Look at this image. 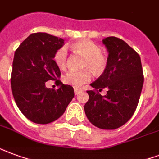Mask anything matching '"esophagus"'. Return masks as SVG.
I'll return each instance as SVG.
<instances>
[{"instance_id":"1","label":"esophagus","mask_w":159,"mask_h":159,"mask_svg":"<svg viewBox=\"0 0 159 159\" xmlns=\"http://www.w3.org/2000/svg\"><path fill=\"white\" fill-rule=\"evenodd\" d=\"M82 92V89H74V93L75 94H78L79 93H81Z\"/></svg>"}]
</instances>
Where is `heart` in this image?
I'll list each match as a JSON object with an SVG mask.
<instances>
[{
	"label": "heart",
	"instance_id": "1",
	"mask_svg": "<svg viewBox=\"0 0 159 159\" xmlns=\"http://www.w3.org/2000/svg\"><path fill=\"white\" fill-rule=\"evenodd\" d=\"M71 50L75 53L84 56L83 66L89 68L94 73L98 74L103 71L107 65L105 56L101 52L99 46L89 39L77 41L71 44ZM54 60L59 68H64L67 61V50L66 47L60 48L55 54ZM91 80V73L89 70L80 71H69L63 77L66 84L74 88H81L83 84Z\"/></svg>",
	"mask_w": 159,
	"mask_h": 159
}]
</instances>
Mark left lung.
<instances>
[{
    "label": "left lung",
    "mask_w": 159,
    "mask_h": 159,
    "mask_svg": "<svg viewBox=\"0 0 159 159\" xmlns=\"http://www.w3.org/2000/svg\"><path fill=\"white\" fill-rule=\"evenodd\" d=\"M109 56L104 71L90 85L96 91H87L89 101L84 105L89 120L103 130L120 127L133 116L144 82L140 56L124 40L116 37L103 39ZM108 89L102 96L97 92Z\"/></svg>",
    "instance_id": "8db88e82"
}]
</instances>
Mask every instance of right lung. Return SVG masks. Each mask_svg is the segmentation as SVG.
I'll return each instance as SVG.
<instances>
[{
  "mask_svg": "<svg viewBox=\"0 0 159 159\" xmlns=\"http://www.w3.org/2000/svg\"><path fill=\"white\" fill-rule=\"evenodd\" d=\"M64 39L46 33L32 34L14 54L11 77L15 102L26 118L36 124H49L64 114L74 97L73 88L60 81L61 70L54 61ZM60 88L48 89L47 80Z\"/></svg>",
  "mask_w": 159,
  "mask_h": 159,
  "instance_id": "add662e5",
  "label": "right lung"
}]
</instances>
